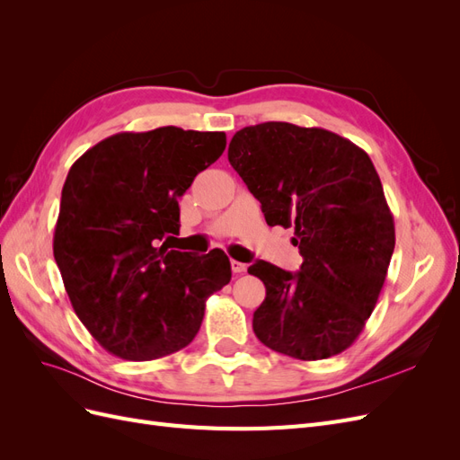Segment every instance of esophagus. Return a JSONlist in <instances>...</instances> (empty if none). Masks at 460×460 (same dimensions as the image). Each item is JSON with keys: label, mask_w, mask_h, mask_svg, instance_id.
<instances>
[{"label": "esophagus", "mask_w": 460, "mask_h": 460, "mask_svg": "<svg viewBox=\"0 0 460 460\" xmlns=\"http://www.w3.org/2000/svg\"><path fill=\"white\" fill-rule=\"evenodd\" d=\"M232 270H234L235 274H243V272L247 270V264H243V262H240V261H234V259H232Z\"/></svg>", "instance_id": "esophagus-1"}]
</instances>
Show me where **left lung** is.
Here are the masks:
<instances>
[{"instance_id":"left-lung-1","label":"left lung","mask_w":460,"mask_h":460,"mask_svg":"<svg viewBox=\"0 0 460 460\" xmlns=\"http://www.w3.org/2000/svg\"><path fill=\"white\" fill-rule=\"evenodd\" d=\"M228 161L269 226H296L299 272L247 269L267 288L255 336L301 360L345 351L363 332L395 247L394 217L367 153L324 128L261 122L234 134Z\"/></svg>"}]
</instances>
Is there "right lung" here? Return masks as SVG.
<instances>
[{"label": "right lung", "instance_id": "1", "mask_svg": "<svg viewBox=\"0 0 460 460\" xmlns=\"http://www.w3.org/2000/svg\"><path fill=\"white\" fill-rule=\"evenodd\" d=\"M225 147V132H120L68 171L53 257L80 323L109 353L153 360L184 349L207 297L230 282L225 252L166 243L180 228L178 198Z\"/></svg>", "mask_w": 460, "mask_h": 460}]
</instances>
